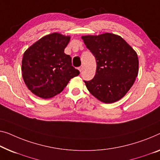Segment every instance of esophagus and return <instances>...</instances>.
Wrapping results in <instances>:
<instances>
[{
    "instance_id": "esophagus-1",
    "label": "esophagus",
    "mask_w": 160,
    "mask_h": 160,
    "mask_svg": "<svg viewBox=\"0 0 160 160\" xmlns=\"http://www.w3.org/2000/svg\"><path fill=\"white\" fill-rule=\"evenodd\" d=\"M78 70H79V71H80V72H82V70H83V66H80V67H79V68H78Z\"/></svg>"
}]
</instances>
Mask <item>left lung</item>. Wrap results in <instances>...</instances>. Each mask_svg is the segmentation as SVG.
Here are the masks:
<instances>
[{"label":"left lung","mask_w":160,"mask_h":160,"mask_svg":"<svg viewBox=\"0 0 160 160\" xmlns=\"http://www.w3.org/2000/svg\"><path fill=\"white\" fill-rule=\"evenodd\" d=\"M87 48L95 57V75L85 81L89 92L99 101L112 103L124 96L139 72L137 52L120 36L105 33L82 36Z\"/></svg>","instance_id":"8db88e82"}]
</instances>
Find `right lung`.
Wrapping results in <instances>:
<instances>
[{"mask_svg": "<svg viewBox=\"0 0 160 160\" xmlns=\"http://www.w3.org/2000/svg\"><path fill=\"white\" fill-rule=\"evenodd\" d=\"M70 36L52 33L44 36L26 50L22 59L23 79L33 93L42 98L55 96L72 78L80 74L66 54Z\"/></svg>", "mask_w": 160, "mask_h": 160, "instance_id": "1", "label": "right lung"}]
</instances>
